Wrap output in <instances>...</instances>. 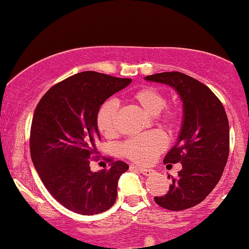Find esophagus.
I'll return each instance as SVG.
<instances>
[{"mask_svg": "<svg viewBox=\"0 0 249 249\" xmlns=\"http://www.w3.org/2000/svg\"><path fill=\"white\" fill-rule=\"evenodd\" d=\"M132 167H134V166H132ZM135 168L138 169V171L140 172V173L142 174H144V176H152V174L155 173V171L154 169H149V168H142V167H135Z\"/></svg>", "mask_w": 249, "mask_h": 249, "instance_id": "esophagus-1", "label": "esophagus"}]
</instances>
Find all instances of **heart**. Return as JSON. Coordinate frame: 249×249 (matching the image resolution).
Returning a JSON list of instances; mask_svg holds the SVG:
<instances>
[{
    "mask_svg": "<svg viewBox=\"0 0 249 249\" xmlns=\"http://www.w3.org/2000/svg\"><path fill=\"white\" fill-rule=\"evenodd\" d=\"M130 100L150 116H155L164 109L167 99L163 93L154 87H144L130 94ZM117 103L107 100L97 112V125L104 137L116 134ZM178 114L174 110H166L157 115V121L168 129H173L178 124ZM167 146V139L159 130L144 133L125 140L121 145V154L127 159L140 164L150 163Z\"/></svg>",
    "mask_w": 249,
    "mask_h": 249,
    "instance_id": "heart-1",
    "label": "heart"
}]
</instances>
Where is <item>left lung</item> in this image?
I'll list each match as a JSON object with an SVG mask.
<instances>
[{
    "label": "left lung",
    "mask_w": 249,
    "mask_h": 249,
    "mask_svg": "<svg viewBox=\"0 0 249 249\" xmlns=\"http://www.w3.org/2000/svg\"><path fill=\"white\" fill-rule=\"evenodd\" d=\"M145 80L171 86L183 102L178 140L163 160L164 163L180 162L183 169L172 178L168 193L156 196L155 202L169 211L191 208L215 188L228 161L230 134L225 109L207 86L183 72L155 73Z\"/></svg>",
    "instance_id": "1"
}]
</instances>
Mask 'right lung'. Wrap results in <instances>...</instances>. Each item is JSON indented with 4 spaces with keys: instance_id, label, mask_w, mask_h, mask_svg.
Listing matches in <instances>:
<instances>
[{
    "instance_id": "obj_1",
    "label": "right lung",
    "mask_w": 249,
    "mask_h": 249,
    "mask_svg": "<svg viewBox=\"0 0 249 249\" xmlns=\"http://www.w3.org/2000/svg\"><path fill=\"white\" fill-rule=\"evenodd\" d=\"M132 82L85 71L56 83L41 98L30 130V154L42 183L59 203L83 215L103 213L116 201L117 183L128 164L90 171L100 139L97 112Z\"/></svg>"
}]
</instances>
